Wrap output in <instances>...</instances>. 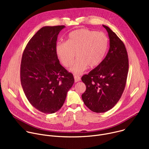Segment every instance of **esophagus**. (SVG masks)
<instances>
[{
    "instance_id": "esophagus-1",
    "label": "esophagus",
    "mask_w": 149,
    "mask_h": 149,
    "mask_svg": "<svg viewBox=\"0 0 149 149\" xmlns=\"http://www.w3.org/2000/svg\"><path fill=\"white\" fill-rule=\"evenodd\" d=\"M74 79H75V82H78L81 80V77L78 75H74Z\"/></svg>"
}]
</instances>
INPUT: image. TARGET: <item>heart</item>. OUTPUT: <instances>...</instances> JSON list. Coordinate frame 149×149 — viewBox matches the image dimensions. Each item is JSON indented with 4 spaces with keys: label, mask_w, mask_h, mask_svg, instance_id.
<instances>
[{
    "label": "heart",
    "mask_w": 149,
    "mask_h": 149,
    "mask_svg": "<svg viewBox=\"0 0 149 149\" xmlns=\"http://www.w3.org/2000/svg\"><path fill=\"white\" fill-rule=\"evenodd\" d=\"M109 46V39L105 33L88 29L71 32L66 42H59L56 54L62 65L70 67L76 56L70 71L80 74L87 68H93L102 62Z\"/></svg>",
    "instance_id": "b5f03b06"
}]
</instances>
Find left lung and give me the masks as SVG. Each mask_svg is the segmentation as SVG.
Listing matches in <instances>:
<instances>
[{"mask_svg":"<svg viewBox=\"0 0 149 149\" xmlns=\"http://www.w3.org/2000/svg\"><path fill=\"white\" fill-rule=\"evenodd\" d=\"M102 26L110 38L109 52L96 68L81 78L86 86L82 99L95 113L114 107L124 92L129 71L128 55L123 41L110 28Z\"/></svg>","mask_w":149,"mask_h":149,"instance_id":"left-lung-1","label":"left lung"}]
</instances>
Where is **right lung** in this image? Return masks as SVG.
Returning <instances> with one entry per match:
<instances>
[{
    "label": "right lung",
    "mask_w": 149,
    "mask_h": 149,
    "mask_svg": "<svg viewBox=\"0 0 149 149\" xmlns=\"http://www.w3.org/2000/svg\"><path fill=\"white\" fill-rule=\"evenodd\" d=\"M64 25L44 26L29 40L20 64V81L31 104L39 111L52 114L63 105L74 82L72 74L59 63L56 40Z\"/></svg>",
    "instance_id": "add662e5"
}]
</instances>
